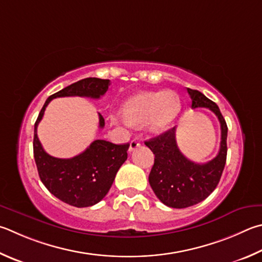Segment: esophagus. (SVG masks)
Masks as SVG:
<instances>
[{"label":"esophagus","mask_w":262,"mask_h":262,"mask_svg":"<svg viewBox=\"0 0 262 262\" xmlns=\"http://www.w3.org/2000/svg\"><path fill=\"white\" fill-rule=\"evenodd\" d=\"M139 146H140V141L139 140H136V139L132 140L130 141V144H129V152L135 151Z\"/></svg>","instance_id":"1"}]
</instances>
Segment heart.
Segmentation results:
<instances>
[{"label":"heart","mask_w":262,"mask_h":262,"mask_svg":"<svg viewBox=\"0 0 262 262\" xmlns=\"http://www.w3.org/2000/svg\"><path fill=\"white\" fill-rule=\"evenodd\" d=\"M180 107V98L172 90L144 92L128 98L120 113L129 125L144 123L149 132L161 133L172 125Z\"/></svg>","instance_id":"obj_1"}]
</instances>
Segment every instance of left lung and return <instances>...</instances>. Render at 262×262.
Listing matches in <instances>:
<instances>
[{
  "mask_svg": "<svg viewBox=\"0 0 262 262\" xmlns=\"http://www.w3.org/2000/svg\"><path fill=\"white\" fill-rule=\"evenodd\" d=\"M187 90L192 101V108H210L217 117L221 126V143L215 158L205 164H197L180 151L175 139V127L145 141V145L155 155L149 183L159 201L173 208L196 205L210 196L221 179L227 159L228 127L220 108L198 90Z\"/></svg>",
  "mask_w": 262,
  "mask_h": 262,
  "instance_id": "left-lung-1",
  "label": "left lung"
}]
</instances>
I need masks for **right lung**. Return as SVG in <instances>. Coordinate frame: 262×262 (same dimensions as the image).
Masks as SVG:
<instances>
[{"mask_svg": "<svg viewBox=\"0 0 262 262\" xmlns=\"http://www.w3.org/2000/svg\"><path fill=\"white\" fill-rule=\"evenodd\" d=\"M108 85L110 80L98 78H85L68 85L48 97L34 125L33 151L42 183L55 197L75 207L93 206L106 196L117 172L127 159L129 144L96 140L73 158H55L42 147L36 133L37 125L51 99L70 96L99 98L107 92ZM98 118L99 128H103L105 121L101 113Z\"/></svg>", "mask_w": 262, "mask_h": 262, "instance_id": "right-lung-1", "label": "right lung"}]
</instances>
